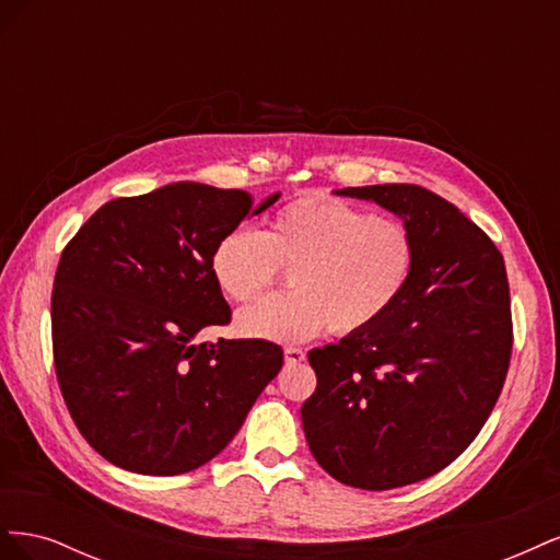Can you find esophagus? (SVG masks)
<instances>
[{
	"label": "esophagus",
	"mask_w": 560,
	"mask_h": 560,
	"mask_svg": "<svg viewBox=\"0 0 560 560\" xmlns=\"http://www.w3.org/2000/svg\"><path fill=\"white\" fill-rule=\"evenodd\" d=\"M284 362L287 364H301L306 362V352L301 348H284Z\"/></svg>",
	"instance_id": "obj_1"
}]
</instances>
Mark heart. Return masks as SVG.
Listing matches in <instances>:
<instances>
[{"instance_id":"obj_1","label":"heart","mask_w":560,"mask_h":560,"mask_svg":"<svg viewBox=\"0 0 560 560\" xmlns=\"http://www.w3.org/2000/svg\"><path fill=\"white\" fill-rule=\"evenodd\" d=\"M416 235L397 217L325 194H303L273 212L261 233L233 229L212 247L219 292L252 303L290 270L292 292L241 313L238 329L292 343L329 325L336 336L366 331L393 311L416 270Z\"/></svg>"}]
</instances>
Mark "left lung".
Here are the masks:
<instances>
[{
    "label": "left lung",
    "mask_w": 560,
    "mask_h": 560,
    "mask_svg": "<svg viewBox=\"0 0 560 560\" xmlns=\"http://www.w3.org/2000/svg\"><path fill=\"white\" fill-rule=\"evenodd\" d=\"M416 235V270L378 325L315 348L301 420L336 481L389 490L448 467L483 428L512 360L510 280L500 249L453 202L418 184L348 186Z\"/></svg>",
    "instance_id": "obj_1"
}]
</instances>
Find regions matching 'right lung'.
<instances>
[{
	"label": "right lung",
	"mask_w": 560,
	"mask_h": 560,
	"mask_svg": "<svg viewBox=\"0 0 560 560\" xmlns=\"http://www.w3.org/2000/svg\"><path fill=\"white\" fill-rule=\"evenodd\" d=\"M278 198L254 206L241 189L177 182L105 202L65 245L50 296L56 376L81 436L112 465L156 477L206 465L278 376V343H194L231 322L214 243Z\"/></svg>",
	"instance_id": "right-lung-1"
}]
</instances>
